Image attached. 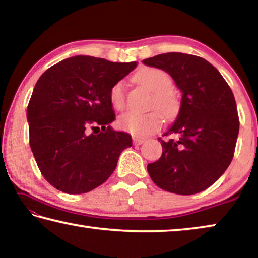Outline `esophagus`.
<instances>
[{"label": "esophagus", "instance_id": "34e87169", "mask_svg": "<svg viewBox=\"0 0 258 258\" xmlns=\"http://www.w3.org/2000/svg\"><path fill=\"white\" fill-rule=\"evenodd\" d=\"M146 140L145 139H142V138H139V137H133V143L134 145H137V146H139V145H142L143 142H145Z\"/></svg>", "mask_w": 258, "mask_h": 258}]
</instances>
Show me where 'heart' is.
<instances>
[{"mask_svg":"<svg viewBox=\"0 0 258 258\" xmlns=\"http://www.w3.org/2000/svg\"><path fill=\"white\" fill-rule=\"evenodd\" d=\"M135 81L145 86L152 93L149 107L160 110H150L147 112L127 111L121 113L117 120L121 130L138 135H148L160 127L163 116L171 118L178 110V100L172 89L173 80L168 73L163 69L146 67L139 71L135 75ZM109 99L113 108L123 109L125 106V85L124 82H117L111 86Z\"/></svg>","mask_w":258,"mask_h":258,"instance_id":"obj_1","label":"heart"}]
</instances>
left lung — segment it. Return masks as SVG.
I'll list each match as a JSON object with an SVG mask.
<instances>
[{
  "mask_svg": "<svg viewBox=\"0 0 258 258\" xmlns=\"http://www.w3.org/2000/svg\"><path fill=\"white\" fill-rule=\"evenodd\" d=\"M143 63L167 72L182 91L176 120L159 141L163 154L147 169L160 189L195 195L221 177L233 158L239 133L234 95L217 69L200 56L169 52Z\"/></svg>",
  "mask_w": 258,
  "mask_h": 258,
  "instance_id": "1",
  "label": "left lung"
}]
</instances>
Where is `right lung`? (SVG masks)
I'll list each match as a JSON object with an SVG mask.
<instances>
[{
  "label": "right lung",
  "instance_id": "add662e5",
  "mask_svg": "<svg viewBox=\"0 0 258 258\" xmlns=\"http://www.w3.org/2000/svg\"><path fill=\"white\" fill-rule=\"evenodd\" d=\"M137 67L77 55L50 67L29 100V145L38 168L55 189L85 194L106 182L132 138L110 126L109 92Z\"/></svg>",
  "mask_w": 258,
  "mask_h": 258
}]
</instances>
